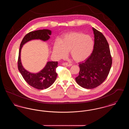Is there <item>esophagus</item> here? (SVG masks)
I'll return each instance as SVG.
<instances>
[{"label":"esophagus","mask_w":129,"mask_h":129,"mask_svg":"<svg viewBox=\"0 0 129 129\" xmlns=\"http://www.w3.org/2000/svg\"><path fill=\"white\" fill-rule=\"evenodd\" d=\"M62 64H63V65H65L67 67H71L72 66V64L71 63H63Z\"/></svg>","instance_id":"obj_1"}]
</instances>
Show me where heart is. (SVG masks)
<instances>
[{
	"instance_id": "b5f03b06",
	"label": "heart",
	"mask_w": 129,
	"mask_h": 129,
	"mask_svg": "<svg viewBox=\"0 0 129 129\" xmlns=\"http://www.w3.org/2000/svg\"><path fill=\"white\" fill-rule=\"evenodd\" d=\"M94 43L92 37L80 32H71L64 35L55 43L53 53L57 59L65 58L70 52L77 62L84 61L91 55Z\"/></svg>"
}]
</instances>
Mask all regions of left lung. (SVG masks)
I'll return each instance as SVG.
<instances>
[{
    "instance_id": "left-lung-1",
    "label": "left lung",
    "mask_w": 129,
    "mask_h": 129,
    "mask_svg": "<svg viewBox=\"0 0 129 129\" xmlns=\"http://www.w3.org/2000/svg\"><path fill=\"white\" fill-rule=\"evenodd\" d=\"M94 45L91 55L80 63L79 74L75 78L77 83L83 88L93 89L106 79L112 63L108 43L104 35L94 28Z\"/></svg>"
}]
</instances>
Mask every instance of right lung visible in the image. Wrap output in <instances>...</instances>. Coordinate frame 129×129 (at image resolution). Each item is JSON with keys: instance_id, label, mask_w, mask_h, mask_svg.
Segmentation results:
<instances>
[{"instance_id": "right-lung-1", "label": "right lung", "mask_w": 129, "mask_h": 129, "mask_svg": "<svg viewBox=\"0 0 129 129\" xmlns=\"http://www.w3.org/2000/svg\"><path fill=\"white\" fill-rule=\"evenodd\" d=\"M51 34V30L46 29L32 31L25 36L20 46L18 60L19 71L26 83L38 89L47 88L54 83L57 77L56 68L57 67L58 62H47L43 69L39 72L36 74L32 73L26 70L22 65L21 60V49L25 43L32 40H40L43 42L47 41Z\"/></svg>"}]
</instances>
